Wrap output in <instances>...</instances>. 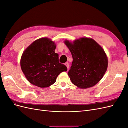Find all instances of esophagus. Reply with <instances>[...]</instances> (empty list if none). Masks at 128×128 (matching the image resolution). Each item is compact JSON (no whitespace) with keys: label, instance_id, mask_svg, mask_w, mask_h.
I'll return each instance as SVG.
<instances>
[{"label":"esophagus","instance_id":"esophagus-1","mask_svg":"<svg viewBox=\"0 0 128 128\" xmlns=\"http://www.w3.org/2000/svg\"><path fill=\"white\" fill-rule=\"evenodd\" d=\"M64 64L66 66V67H67V68H68V69H69V63L68 62H66L65 64Z\"/></svg>","mask_w":128,"mask_h":128}]
</instances>
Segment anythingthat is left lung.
Masks as SVG:
<instances>
[{
  "label": "left lung",
  "instance_id": "obj_1",
  "mask_svg": "<svg viewBox=\"0 0 128 128\" xmlns=\"http://www.w3.org/2000/svg\"><path fill=\"white\" fill-rule=\"evenodd\" d=\"M72 53L73 61L68 74L77 87L86 88L94 86L107 70L108 59L105 52L91 38H81L73 42H64Z\"/></svg>",
  "mask_w": 128,
  "mask_h": 128
}]
</instances>
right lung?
<instances>
[{"mask_svg": "<svg viewBox=\"0 0 128 128\" xmlns=\"http://www.w3.org/2000/svg\"><path fill=\"white\" fill-rule=\"evenodd\" d=\"M54 42L48 38L34 42L23 53L20 64L29 82L42 88L54 83L56 77L67 68L59 62Z\"/></svg>", "mask_w": 128, "mask_h": 128, "instance_id": "right-lung-1", "label": "right lung"}]
</instances>
